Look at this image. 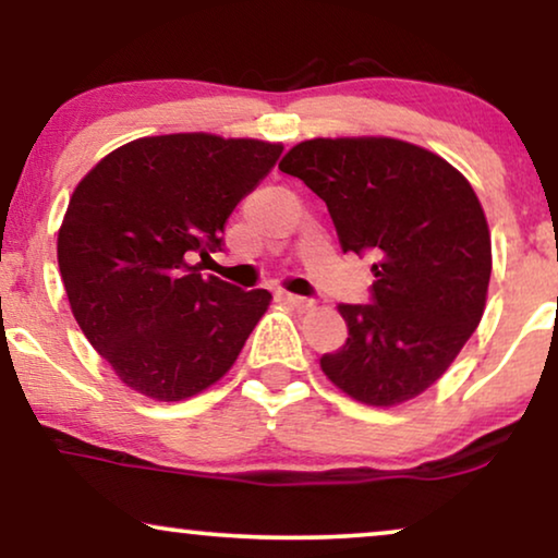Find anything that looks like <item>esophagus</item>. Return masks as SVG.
<instances>
[{"label":"esophagus","instance_id":"esophagus-1","mask_svg":"<svg viewBox=\"0 0 558 558\" xmlns=\"http://www.w3.org/2000/svg\"><path fill=\"white\" fill-rule=\"evenodd\" d=\"M281 300H284L289 307L294 310H310L312 307V300H307V296H300V294H289V292H281L279 294Z\"/></svg>","mask_w":558,"mask_h":558}]
</instances>
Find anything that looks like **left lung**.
Returning <instances> with one entry per match:
<instances>
[{"label": "left lung", "instance_id": "left-lung-1", "mask_svg": "<svg viewBox=\"0 0 558 558\" xmlns=\"http://www.w3.org/2000/svg\"><path fill=\"white\" fill-rule=\"evenodd\" d=\"M279 170L330 210L342 251L373 254L371 300L340 304L342 348L319 357L355 401L396 407L437 384L485 310L490 233L470 182L416 144L310 140Z\"/></svg>", "mask_w": 558, "mask_h": 558}]
</instances>
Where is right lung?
Listing matches in <instances>:
<instances>
[{"label": "right lung", "mask_w": 558, "mask_h": 558, "mask_svg": "<svg viewBox=\"0 0 558 558\" xmlns=\"http://www.w3.org/2000/svg\"><path fill=\"white\" fill-rule=\"evenodd\" d=\"M281 144L213 134L147 136L78 182L58 233L75 323L129 388L180 401L226 376L269 307L266 289L201 274L223 226Z\"/></svg>", "instance_id": "right-lung-1"}]
</instances>
